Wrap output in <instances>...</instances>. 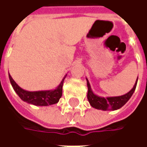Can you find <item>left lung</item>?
<instances>
[{
	"mask_svg": "<svg viewBox=\"0 0 147 147\" xmlns=\"http://www.w3.org/2000/svg\"><path fill=\"white\" fill-rule=\"evenodd\" d=\"M137 82H138V79L136 80V83H135L132 89L123 95L104 98V97H101V96L94 94L91 90V87H90V85L89 81L86 79V83H87V87H88L87 99L89 101L90 105H91L93 108L101 109L103 111H113L119 109L125 105L127 101L131 98V97L132 96L133 93L136 88Z\"/></svg>",
	"mask_w": 147,
	"mask_h": 147,
	"instance_id": "left-lung-1",
	"label": "left lung"
}]
</instances>
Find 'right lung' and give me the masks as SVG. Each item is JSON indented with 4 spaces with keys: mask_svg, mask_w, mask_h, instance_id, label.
<instances>
[{
    "mask_svg": "<svg viewBox=\"0 0 147 147\" xmlns=\"http://www.w3.org/2000/svg\"><path fill=\"white\" fill-rule=\"evenodd\" d=\"M8 76L14 90L24 102L36 106H48V105L56 104L59 102V100L62 96L63 83L67 75H65V76L63 78L61 83L56 89L49 90H40V91H27L22 89L15 82L10 75H8Z\"/></svg>",
    "mask_w": 147,
    "mask_h": 147,
    "instance_id": "add662e5",
    "label": "right lung"
}]
</instances>
